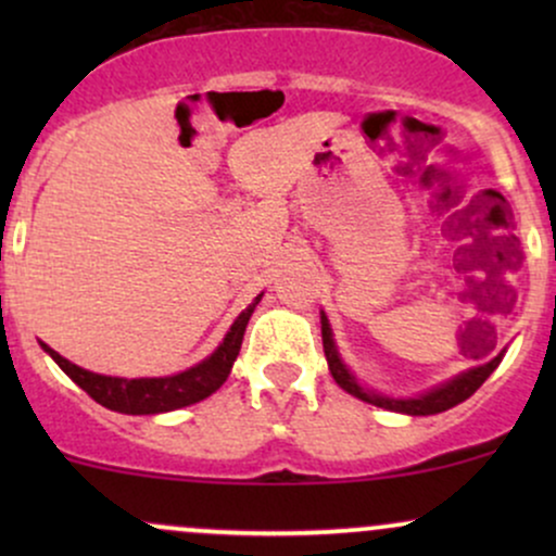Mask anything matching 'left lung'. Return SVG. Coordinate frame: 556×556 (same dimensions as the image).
I'll return each instance as SVG.
<instances>
[{
  "label": "left lung",
  "mask_w": 556,
  "mask_h": 556,
  "mask_svg": "<svg viewBox=\"0 0 556 556\" xmlns=\"http://www.w3.org/2000/svg\"><path fill=\"white\" fill-rule=\"evenodd\" d=\"M321 337H324V353H327V361H329V371H331V376H334L337 384L344 389V392H350V394H355V397L371 402V405H376V407H387V410L407 413V416H433V413H444V410H450V407L460 405L463 400H468L470 394H473L476 389L489 379L491 371H494V368L500 366V361H502V353H500L494 361L483 363V366H478V368H470L468 374H460L457 379H452L442 387L431 389L429 394H420V397H410V400H394V397L374 394V392H368V389L358 387V381L350 376L348 368H344V363L340 361V355H337L334 340H331L329 321H327V316H324V314H321Z\"/></svg>",
  "instance_id": "left-lung-1"
}]
</instances>
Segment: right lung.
<instances>
[{"label": "right lung", "instance_id": "obj_1", "mask_svg": "<svg viewBox=\"0 0 556 556\" xmlns=\"http://www.w3.org/2000/svg\"><path fill=\"white\" fill-rule=\"evenodd\" d=\"M261 295L248 305L227 331L225 342L214 350L212 358H206L198 366L188 368V371L164 376V379H114V376L91 374L86 368L75 366L60 353H54L49 344H41L49 355H52L56 366L65 371L70 379L78 384L88 397H93L99 405L110 407V410L127 413V416H151V413H167L177 410V407L193 405L203 397L216 392L227 381L232 363L238 358L242 334H245L248 318H251L253 308L258 305Z\"/></svg>", "mask_w": 556, "mask_h": 556}]
</instances>
